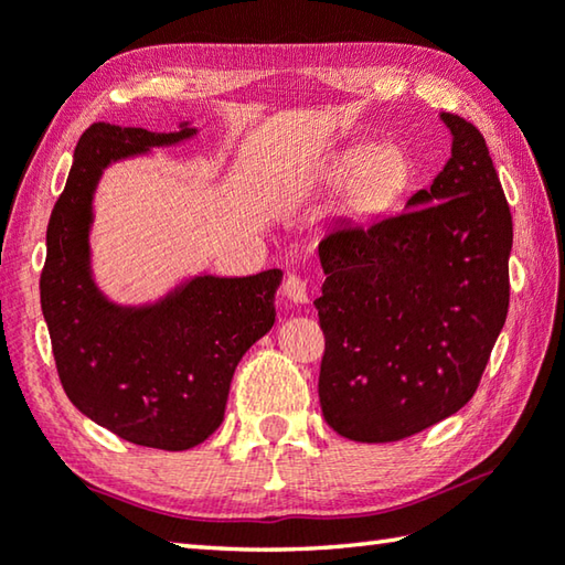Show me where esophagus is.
Returning a JSON list of instances; mask_svg holds the SVG:
<instances>
[{
  "label": "esophagus",
  "instance_id": "1",
  "mask_svg": "<svg viewBox=\"0 0 565 565\" xmlns=\"http://www.w3.org/2000/svg\"><path fill=\"white\" fill-rule=\"evenodd\" d=\"M284 294L286 299H291L294 303H309V284L296 274H289L284 279Z\"/></svg>",
  "mask_w": 565,
  "mask_h": 565
}]
</instances>
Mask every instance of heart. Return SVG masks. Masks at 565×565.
<instances>
[{
  "label": "heart",
  "instance_id": "1",
  "mask_svg": "<svg viewBox=\"0 0 565 565\" xmlns=\"http://www.w3.org/2000/svg\"><path fill=\"white\" fill-rule=\"evenodd\" d=\"M335 175H353L345 190L343 210L353 217H373L407 184L409 162L397 146H358L338 162Z\"/></svg>",
  "mask_w": 565,
  "mask_h": 565
}]
</instances>
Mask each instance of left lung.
I'll return each mask as SVG.
<instances>
[{"mask_svg": "<svg viewBox=\"0 0 565 565\" xmlns=\"http://www.w3.org/2000/svg\"><path fill=\"white\" fill-rule=\"evenodd\" d=\"M452 158L397 217L318 244L326 423L355 443H397L477 393L509 311V202L484 136L443 113Z\"/></svg>", "mask_w": 565, "mask_h": 565, "instance_id": "8db88e82", "label": "left lung"}]
</instances>
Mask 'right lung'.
Here are the masks:
<instances>
[{
	"instance_id": "add662e5",
	"label": "right lung",
	"mask_w": 565,
	"mask_h": 565,
	"mask_svg": "<svg viewBox=\"0 0 565 565\" xmlns=\"http://www.w3.org/2000/svg\"><path fill=\"white\" fill-rule=\"evenodd\" d=\"M194 136L94 122L51 212L41 269L58 381L81 413L132 445L182 452L222 425L234 367L274 326L279 269L194 276L150 306L110 303L90 279L94 190L110 162Z\"/></svg>"
}]
</instances>
